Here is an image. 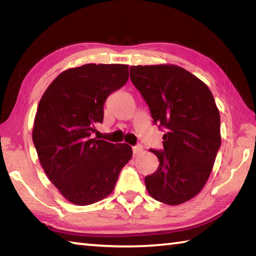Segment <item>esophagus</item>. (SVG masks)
Masks as SVG:
<instances>
[{
	"mask_svg": "<svg viewBox=\"0 0 256 256\" xmlns=\"http://www.w3.org/2000/svg\"><path fill=\"white\" fill-rule=\"evenodd\" d=\"M142 151H144V146H142L141 144H136V146H133V154H141Z\"/></svg>",
	"mask_w": 256,
	"mask_h": 256,
	"instance_id": "1",
	"label": "esophagus"
}]
</instances>
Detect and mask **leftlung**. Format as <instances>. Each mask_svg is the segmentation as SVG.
Returning a JSON list of instances; mask_svg holds the SVG:
<instances>
[{"label": "left lung", "instance_id": "left-lung-1", "mask_svg": "<svg viewBox=\"0 0 256 256\" xmlns=\"http://www.w3.org/2000/svg\"><path fill=\"white\" fill-rule=\"evenodd\" d=\"M130 78L154 122L166 128L164 151L150 150L159 166L144 178L146 190L159 202L182 204L204 188L222 144L214 98L204 82L174 64L133 66Z\"/></svg>", "mask_w": 256, "mask_h": 256}]
</instances>
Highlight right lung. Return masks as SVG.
<instances>
[{
  "instance_id": "add662e5",
  "label": "right lung",
  "mask_w": 256,
  "mask_h": 256,
  "mask_svg": "<svg viewBox=\"0 0 256 256\" xmlns=\"http://www.w3.org/2000/svg\"><path fill=\"white\" fill-rule=\"evenodd\" d=\"M128 79L125 64H84L63 71L42 96L32 141L47 177L76 206H88L112 192L120 172L132 158L126 144L92 138L102 123L104 104Z\"/></svg>"
}]
</instances>
